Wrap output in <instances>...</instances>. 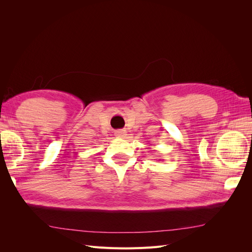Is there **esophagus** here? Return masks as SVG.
I'll use <instances>...</instances> for the list:
<instances>
[{"label": "esophagus", "instance_id": "34e87169", "mask_svg": "<svg viewBox=\"0 0 252 252\" xmlns=\"http://www.w3.org/2000/svg\"><path fill=\"white\" fill-rule=\"evenodd\" d=\"M114 134H116L117 138H124V136L126 135V130H124V129H120V130H117L116 132H114Z\"/></svg>", "mask_w": 252, "mask_h": 252}]
</instances>
